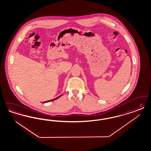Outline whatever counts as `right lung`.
I'll return each instance as SVG.
<instances>
[{"mask_svg": "<svg viewBox=\"0 0 151 151\" xmlns=\"http://www.w3.org/2000/svg\"><path fill=\"white\" fill-rule=\"evenodd\" d=\"M62 95H60V96H59V97H58L56 98H54V99H51V100H49V101H46V102H44L43 103H47V102H50V101H54V100H55V99H58V98H59L60 97V96H61Z\"/></svg>", "mask_w": 151, "mask_h": 151, "instance_id": "add662e5", "label": "right lung"}]
</instances>
